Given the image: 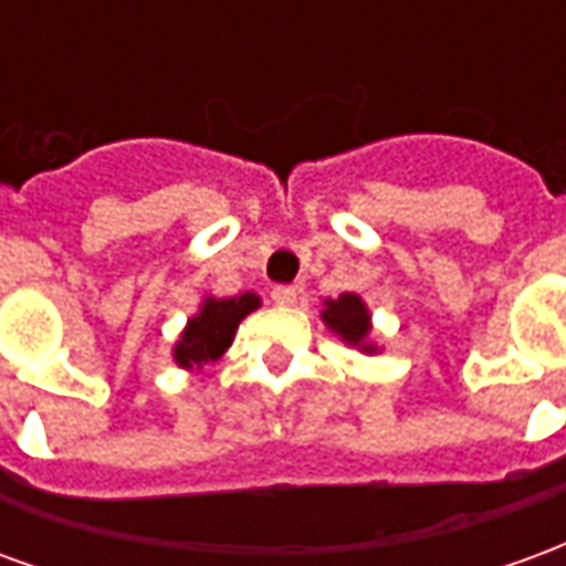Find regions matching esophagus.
I'll return each mask as SVG.
<instances>
[{
  "label": "esophagus",
  "mask_w": 566,
  "mask_h": 566,
  "mask_svg": "<svg viewBox=\"0 0 566 566\" xmlns=\"http://www.w3.org/2000/svg\"><path fill=\"white\" fill-rule=\"evenodd\" d=\"M296 296H300V291H296V287H291V284L272 287V300H275V306H294Z\"/></svg>",
  "instance_id": "34e87169"
}]
</instances>
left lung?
Segmentation results:
<instances>
[{
  "mask_svg": "<svg viewBox=\"0 0 566 566\" xmlns=\"http://www.w3.org/2000/svg\"><path fill=\"white\" fill-rule=\"evenodd\" d=\"M324 327L339 336L345 345H352L364 355H379V343L373 339V312L357 294H339L336 300H324L321 312Z\"/></svg>",
  "mask_w": 566,
  "mask_h": 566,
  "instance_id": "obj_1",
  "label": "left lung"
}]
</instances>
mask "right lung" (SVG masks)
I'll return each instance as SVG.
<instances>
[{
	"mask_svg": "<svg viewBox=\"0 0 566 566\" xmlns=\"http://www.w3.org/2000/svg\"><path fill=\"white\" fill-rule=\"evenodd\" d=\"M260 308V296L245 291L239 296H202L197 315H190L181 336L172 345V360L181 369H202L206 364L221 360L223 352L233 345L239 324Z\"/></svg>",
	"mask_w": 566,
	"mask_h": 566,
	"instance_id": "obj_1",
	"label": "right lung"
}]
</instances>
